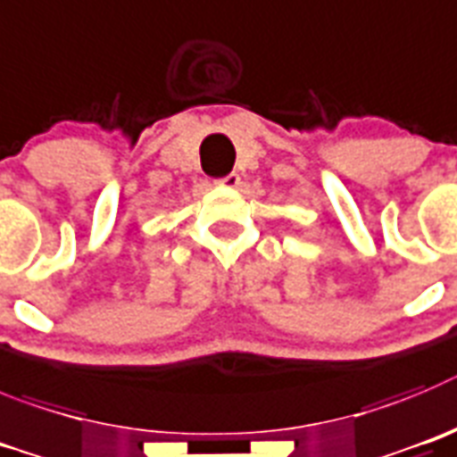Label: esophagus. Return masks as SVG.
<instances>
[{
    "instance_id": "34e87169",
    "label": "esophagus",
    "mask_w": 457,
    "mask_h": 457,
    "mask_svg": "<svg viewBox=\"0 0 457 457\" xmlns=\"http://www.w3.org/2000/svg\"><path fill=\"white\" fill-rule=\"evenodd\" d=\"M238 182H241V178H238L237 172H229V175H225V178L216 179V184H220V187H228V188H237Z\"/></svg>"
}]
</instances>
